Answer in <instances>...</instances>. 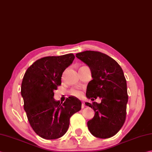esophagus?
Wrapping results in <instances>:
<instances>
[{"label":"esophagus","mask_w":152,"mask_h":152,"mask_svg":"<svg viewBox=\"0 0 152 152\" xmlns=\"http://www.w3.org/2000/svg\"><path fill=\"white\" fill-rule=\"evenodd\" d=\"M84 107H85V103H84V102H82V108L84 109Z\"/></svg>","instance_id":"esophagus-1"}]
</instances>
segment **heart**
I'll use <instances>...</instances> for the list:
<instances>
[{
  "label": "heart",
  "mask_w": 152,
  "mask_h": 152,
  "mask_svg": "<svg viewBox=\"0 0 152 152\" xmlns=\"http://www.w3.org/2000/svg\"><path fill=\"white\" fill-rule=\"evenodd\" d=\"M70 95L76 97H81L82 96V91L78 89L73 88L70 91Z\"/></svg>",
  "instance_id": "obj_1"
}]
</instances>
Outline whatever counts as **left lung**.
I'll return each mask as SVG.
<instances>
[{
    "label": "left lung",
    "mask_w": 152,
    "mask_h": 152,
    "mask_svg": "<svg viewBox=\"0 0 152 152\" xmlns=\"http://www.w3.org/2000/svg\"><path fill=\"white\" fill-rule=\"evenodd\" d=\"M76 56L90 67L93 80L88 83L86 97L102 99L101 103H86L95 115L88 122L92 135L99 138L115 136L123 126L126 115L127 86L123 69L113 58L94 50L77 53Z\"/></svg>",
    "instance_id": "left-lung-1"
}]
</instances>
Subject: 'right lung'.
<instances>
[{"instance_id":"1","label":"right lung","mask_w":152,"mask_h":152,"mask_svg":"<svg viewBox=\"0 0 152 152\" xmlns=\"http://www.w3.org/2000/svg\"><path fill=\"white\" fill-rule=\"evenodd\" d=\"M74 58L70 53L39 58L23 76L21 86L23 108L33 130L44 139L63 136L71 116L81 109L82 103L75 97H68L63 103L53 98L55 90L61 84L62 73Z\"/></svg>"}]
</instances>
